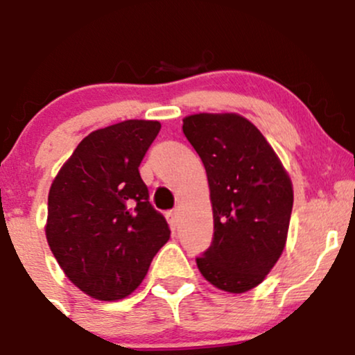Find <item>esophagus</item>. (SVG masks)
<instances>
[{
	"mask_svg": "<svg viewBox=\"0 0 355 355\" xmlns=\"http://www.w3.org/2000/svg\"><path fill=\"white\" fill-rule=\"evenodd\" d=\"M166 220H168L170 225L177 227V223H178V210H170V211H166Z\"/></svg>",
	"mask_w": 355,
	"mask_h": 355,
	"instance_id": "34e87169",
	"label": "esophagus"
}]
</instances>
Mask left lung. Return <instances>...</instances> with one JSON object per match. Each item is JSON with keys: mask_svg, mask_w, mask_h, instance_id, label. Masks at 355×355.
<instances>
[{"mask_svg": "<svg viewBox=\"0 0 355 355\" xmlns=\"http://www.w3.org/2000/svg\"><path fill=\"white\" fill-rule=\"evenodd\" d=\"M202 158L214 210V239L197 266L220 291L242 294L266 279L282 255L294 190L266 137L237 113L183 118Z\"/></svg>", "mask_w": 355, "mask_h": 355, "instance_id": "8db88e82", "label": "left lung"}]
</instances>
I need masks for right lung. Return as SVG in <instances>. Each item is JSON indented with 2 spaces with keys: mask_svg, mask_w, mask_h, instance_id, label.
I'll use <instances>...</instances> for the list:
<instances>
[{
  "mask_svg": "<svg viewBox=\"0 0 355 355\" xmlns=\"http://www.w3.org/2000/svg\"><path fill=\"white\" fill-rule=\"evenodd\" d=\"M160 128L158 121L126 120L92 132L51 183L48 245L68 279L93 299L132 294L170 239L138 172Z\"/></svg>",
  "mask_w": 355,
  "mask_h": 355,
  "instance_id": "add662e5",
  "label": "right lung"
}]
</instances>
